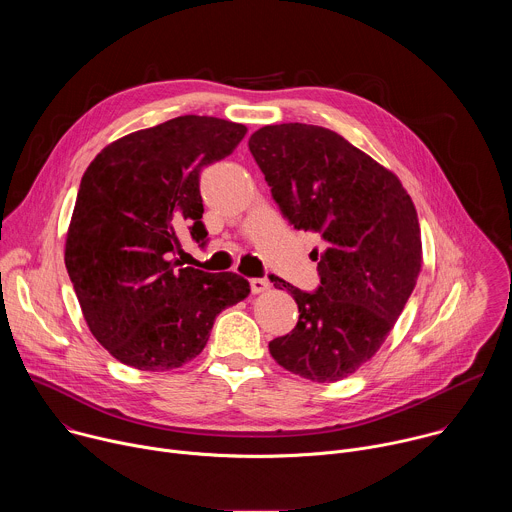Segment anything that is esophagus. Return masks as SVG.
<instances>
[{
  "label": "esophagus",
  "mask_w": 512,
  "mask_h": 512,
  "mask_svg": "<svg viewBox=\"0 0 512 512\" xmlns=\"http://www.w3.org/2000/svg\"><path fill=\"white\" fill-rule=\"evenodd\" d=\"M271 287V283L267 279H251V291L253 294H263V291H267Z\"/></svg>",
  "instance_id": "esophagus-1"
}]
</instances>
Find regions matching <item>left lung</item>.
<instances>
[{"mask_svg": "<svg viewBox=\"0 0 512 512\" xmlns=\"http://www.w3.org/2000/svg\"><path fill=\"white\" fill-rule=\"evenodd\" d=\"M249 150L287 221L324 241L312 251L314 294L271 275L300 320L269 352L289 373L336 383L377 354L411 296L421 271L417 210L391 170L326 127L265 125Z\"/></svg>", "mask_w": 512, "mask_h": 512, "instance_id": "8db88e82", "label": "left lung"}]
</instances>
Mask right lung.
Returning a JSON list of instances; mask_svg holds the SVG:
<instances>
[{"mask_svg": "<svg viewBox=\"0 0 512 512\" xmlns=\"http://www.w3.org/2000/svg\"><path fill=\"white\" fill-rule=\"evenodd\" d=\"M245 133L241 123L182 115L109 143L89 164L64 263L91 334L127 367H182L202 352L216 316L249 296L237 273L172 259L184 233L206 243L200 172Z\"/></svg>", "mask_w": 512, "mask_h": 512, "instance_id": "1", "label": "right lung"}]
</instances>
